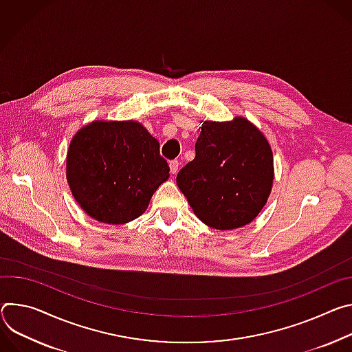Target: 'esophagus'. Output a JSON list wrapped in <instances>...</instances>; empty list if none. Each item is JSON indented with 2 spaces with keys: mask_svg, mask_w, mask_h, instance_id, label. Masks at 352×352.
Listing matches in <instances>:
<instances>
[{
  "mask_svg": "<svg viewBox=\"0 0 352 352\" xmlns=\"http://www.w3.org/2000/svg\"><path fill=\"white\" fill-rule=\"evenodd\" d=\"M169 166H170V173L172 175H176L177 173V170H179V161H170L169 162Z\"/></svg>",
  "mask_w": 352,
  "mask_h": 352,
  "instance_id": "34e87169",
  "label": "esophagus"
}]
</instances>
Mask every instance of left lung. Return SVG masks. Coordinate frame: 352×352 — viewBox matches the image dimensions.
<instances>
[{
    "mask_svg": "<svg viewBox=\"0 0 352 352\" xmlns=\"http://www.w3.org/2000/svg\"><path fill=\"white\" fill-rule=\"evenodd\" d=\"M272 180L271 146L245 117L223 123L204 122L196 158L176 177L194 214L219 230L250 223L265 206Z\"/></svg>",
    "mask_w": 352,
    "mask_h": 352,
    "instance_id": "8db88e82",
    "label": "left lung"
}]
</instances>
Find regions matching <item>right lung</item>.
I'll return each mask as SVG.
<instances>
[{
  "mask_svg": "<svg viewBox=\"0 0 352 352\" xmlns=\"http://www.w3.org/2000/svg\"><path fill=\"white\" fill-rule=\"evenodd\" d=\"M169 177L160 142L134 120H96L78 131L67 152V182L94 219L127 223L145 212Z\"/></svg>",
  "mask_w": 352,
  "mask_h": 352,
  "instance_id": "right-lung-1",
  "label": "right lung"
}]
</instances>
